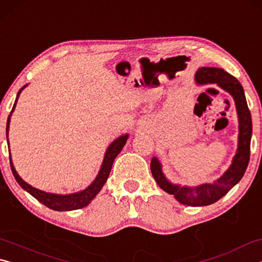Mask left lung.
<instances>
[{
  "instance_id": "obj_1",
  "label": "left lung",
  "mask_w": 262,
  "mask_h": 262,
  "mask_svg": "<svg viewBox=\"0 0 262 262\" xmlns=\"http://www.w3.org/2000/svg\"><path fill=\"white\" fill-rule=\"evenodd\" d=\"M195 83L198 85L216 84L222 90L232 97L238 115V145L236 155L227 171L211 184L205 183L199 186H183L173 184L164 174L162 163L152 157L150 168L159 187L172 194L181 205L190 207L209 206L223 198L234 185H237L245 173L250 161V148L252 137V118L248 110L245 92L236 77L221 68L201 67L195 73Z\"/></svg>"
}]
</instances>
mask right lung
Masks as SVG:
<instances>
[{
    "mask_svg": "<svg viewBox=\"0 0 262 262\" xmlns=\"http://www.w3.org/2000/svg\"><path fill=\"white\" fill-rule=\"evenodd\" d=\"M28 86V84L20 89L17 94L14 107H12L10 115L8 117V121H7V142L9 144V140H8V135H9V127H10V119H11V114L14 113V111L16 108V104L17 100L19 98L20 92L24 90V89ZM129 137V134H122L115 139L112 143H111L107 149L105 151V156L103 159V163H101L100 170L98 172V174L95 178V180L88 186L86 188H84L83 190H78V192L75 193H70V194H55V193H50V192H45V190L38 189L31 186L30 184L26 183L23 179L20 178L19 174L17 173L16 168L14 166V163H12L11 159V155H10V149H9V157H10V166H11V171L12 174H14L15 179L17 183L19 184V186L26 192L30 193L33 198L37 199L39 202H41L42 205H45L46 207L51 208L53 210L56 211H70V210H76V209H81L83 207H86L89 203H90L94 199L96 198V195L100 192V189L103 188L104 184L107 180L111 168H112L113 162L115 157L118 156L122 148L125 147L126 142Z\"/></svg>",
    "mask_w": 262,
    "mask_h": 262,
    "instance_id": "obj_1",
    "label": "right lung"
}]
</instances>
